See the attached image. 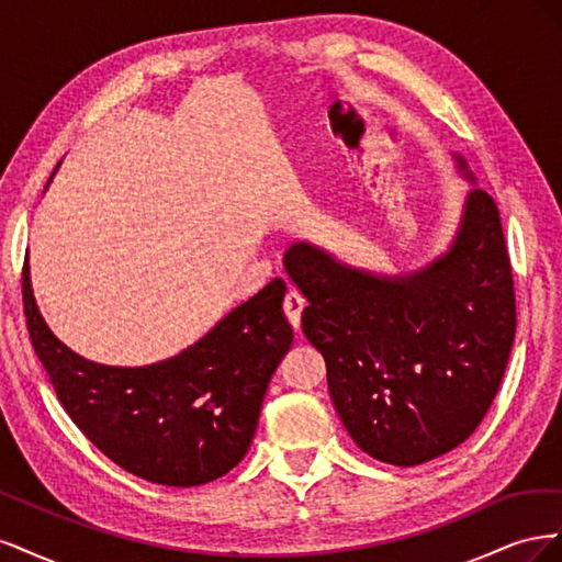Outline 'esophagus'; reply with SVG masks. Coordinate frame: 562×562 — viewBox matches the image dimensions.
<instances>
[{"label":"esophagus","mask_w":562,"mask_h":562,"mask_svg":"<svg viewBox=\"0 0 562 562\" xmlns=\"http://www.w3.org/2000/svg\"><path fill=\"white\" fill-rule=\"evenodd\" d=\"M304 307H307V300H304L300 293H295V291H288L285 293V297H283V312H285V318H288V323H291L293 328H300V316H302Z\"/></svg>","instance_id":"esophagus-1"}]
</instances>
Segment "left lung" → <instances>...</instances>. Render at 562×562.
<instances>
[{"label":"left lung","instance_id":"obj_1","mask_svg":"<svg viewBox=\"0 0 562 562\" xmlns=\"http://www.w3.org/2000/svg\"><path fill=\"white\" fill-rule=\"evenodd\" d=\"M283 265L310 302L302 330L326 359L356 446L415 467L464 443L497 396L516 337L495 199L473 187L450 250L413 274L375 277L307 241L288 248Z\"/></svg>","mask_w":562,"mask_h":562}]
</instances>
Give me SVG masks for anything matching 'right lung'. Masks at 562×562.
Returning a JSON list of instances; mask_svg holds the SVG:
<instances>
[{"label": "right lung", "instance_id": "add662e5", "mask_svg": "<svg viewBox=\"0 0 562 562\" xmlns=\"http://www.w3.org/2000/svg\"><path fill=\"white\" fill-rule=\"evenodd\" d=\"M283 295V279L269 281L173 359L116 368L50 333L23 267L30 342L65 413L114 464L173 487L215 481L248 452L267 384L293 345Z\"/></svg>", "mask_w": 562, "mask_h": 562}]
</instances>
